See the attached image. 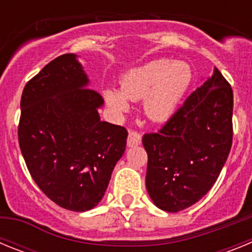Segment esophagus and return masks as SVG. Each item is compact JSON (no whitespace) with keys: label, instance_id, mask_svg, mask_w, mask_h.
<instances>
[{"label":"esophagus","instance_id":"esophagus-1","mask_svg":"<svg viewBox=\"0 0 252 252\" xmlns=\"http://www.w3.org/2000/svg\"><path fill=\"white\" fill-rule=\"evenodd\" d=\"M140 144H141V135L136 131H130L127 137V146L132 148V146L140 145Z\"/></svg>","mask_w":252,"mask_h":252}]
</instances>
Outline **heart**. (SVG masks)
<instances>
[{
    "instance_id": "obj_1",
    "label": "heart",
    "mask_w": 252,
    "mask_h": 252,
    "mask_svg": "<svg viewBox=\"0 0 252 252\" xmlns=\"http://www.w3.org/2000/svg\"><path fill=\"white\" fill-rule=\"evenodd\" d=\"M193 81L192 68L186 62L168 59L151 60L128 70L121 79L122 92L104 91L107 103L116 112L128 110L127 98H144V112L154 122H165L173 117Z\"/></svg>"
}]
</instances>
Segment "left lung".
<instances>
[{
	"mask_svg": "<svg viewBox=\"0 0 252 252\" xmlns=\"http://www.w3.org/2000/svg\"><path fill=\"white\" fill-rule=\"evenodd\" d=\"M232 88L215 68L158 132L142 136L155 206L179 212L212 188L232 146Z\"/></svg>",
	"mask_w": 252,
	"mask_h": 252,
	"instance_id": "1",
	"label": "left lung"
}]
</instances>
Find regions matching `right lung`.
I'll return each instance as SVG.
<instances>
[{"label":"right lung","mask_w":252,"mask_h":252,"mask_svg":"<svg viewBox=\"0 0 252 252\" xmlns=\"http://www.w3.org/2000/svg\"><path fill=\"white\" fill-rule=\"evenodd\" d=\"M77 55L46 64L22 91L19 144L30 175L58 206L84 212L103 198L127 130L101 121L103 98L87 88Z\"/></svg>","instance_id":"1"}]
</instances>
